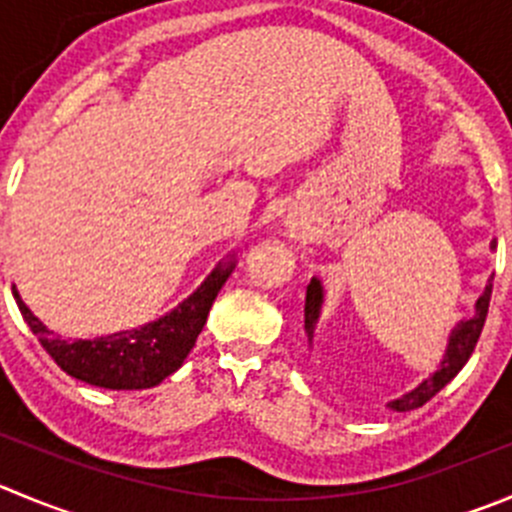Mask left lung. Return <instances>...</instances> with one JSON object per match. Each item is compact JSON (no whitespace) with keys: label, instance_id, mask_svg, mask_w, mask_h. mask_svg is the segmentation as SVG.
<instances>
[{"label":"left lung","instance_id":"1","mask_svg":"<svg viewBox=\"0 0 512 512\" xmlns=\"http://www.w3.org/2000/svg\"><path fill=\"white\" fill-rule=\"evenodd\" d=\"M490 294H493V284H488L485 294L480 296L478 304H475V316L457 324V329L452 332V337H450V344H447V354H445V359H442V367L437 369L430 379H425L420 387H415L412 392H407L405 397H399V399H394V402H389V407H392V410H397V412L417 410V407H422L425 402H430V399L435 397V394L440 392V389L445 387V384L450 382V379L455 377L462 367H465V362L470 359V354L475 352V344H478L480 332H483L485 316H488V306H490ZM321 296H324L321 294V284L316 279H311V284L306 286V301H304V332H306V337H309V344H311V339H314L316 321H319Z\"/></svg>","mask_w":512,"mask_h":512}]
</instances>
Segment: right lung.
<instances>
[{
  "mask_svg": "<svg viewBox=\"0 0 512 512\" xmlns=\"http://www.w3.org/2000/svg\"><path fill=\"white\" fill-rule=\"evenodd\" d=\"M231 271L233 261L218 266L196 294L188 296L178 309L165 314L163 319L128 329V332H115L97 339H75V342L55 337V332H50L19 299L14 286L12 294L32 334H37L42 347L62 372L105 389H148L170 377L188 357L206 324L213 299L226 284Z\"/></svg>",
  "mask_w": 512,
  "mask_h": 512,
  "instance_id": "right-lung-1",
  "label": "right lung"
}]
</instances>
